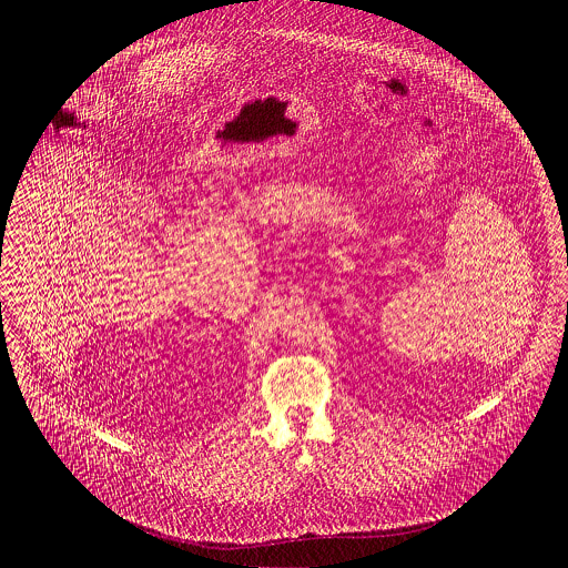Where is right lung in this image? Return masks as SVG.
<instances>
[{
    "label": "right lung",
    "instance_id": "obj_1",
    "mask_svg": "<svg viewBox=\"0 0 568 568\" xmlns=\"http://www.w3.org/2000/svg\"><path fill=\"white\" fill-rule=\"evenodd\" d=\"M1 230H3V225H1Z\"/></svg>",
    "mask_w": 568,
    "mask_h": 568
}]
</instances>
